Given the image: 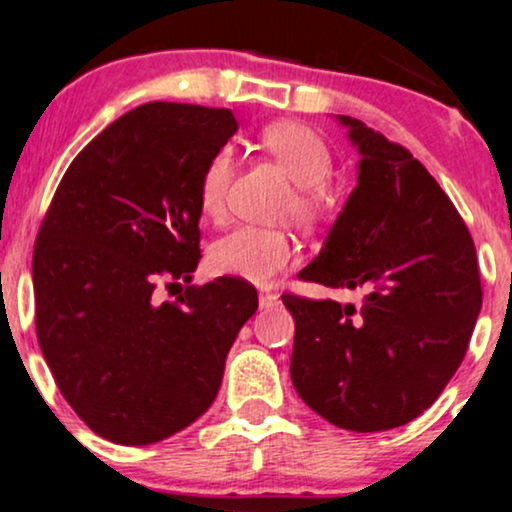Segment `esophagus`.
Returning a JSON list of instances; mask_svg holds the SVG:
<instances>
[{"mask_svg":"<svg viewBox=\"0 0 512 512\" xmlns=\"http://www.w3.org/2000/svg\"><path fill=\"white\" fill-rule=\"evenodd\" d=\"M279 305V296L276 293H260V308L262 310H269V308H276Z\"/></svg>","mask_w":512,"mask_h":512,"instance_id":"obj_1","label":"esophagus"}]
</instances>
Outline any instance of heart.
Returning <instances> with one entry per match:
<instances>
[{
	"label": "heart",
	"mask_w": 512,
	"mask_h": 512,
	"mask_svg": "<svg viewBox=\"0 0 512 512\" xmlns=\"http://www.w3.org/2000/svg\"><path fill=\"white\" fill-rule=\"evenodd\" d=\"M260 149L272 156L289 175L296 192L291 197L293 219L317 221L325 209V182L330 180L334 161L330 146L320 134L301 122H274L260 134ZM233 182V158L219 151L207 161L199 178V207L209 219L226 211L228 190ZM296 257L289 233L262 226H236L211 245L209 264L216 274L236 276L250 284H269Z\"/></svg>",
	"instance_id": "heart-1"
}]
</instances>
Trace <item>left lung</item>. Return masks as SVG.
<instances>
[{
    "mask_svg": "<svg viewBox=\"0 0 512 512\" xmlns=\"http://www.w3.org/2000/svg\"><path fill=\"white\" fill-rule=\"evenodd\" d=\"M356 146V187L301 279L361 289L363 303L284 293L296 320L291 380L330 424L356 433L409 424L467 354L481 310L472 236L404 146L337 115Z\"/></svg>",
    "mask_w": 512,
    "mask_h": 512,
    "instance_id": "8db88e82",
    "label": "left lung"
}]
</instances>
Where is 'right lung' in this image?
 I'll use <instances>...</instances> for the list:
<instances>
[{
    "instance_id": "obj_1",
    "label": "right lung",
    "mask_w": 512,
    "mask_h": 512,
    "mask_svg": "<svg viewBox=\"0 0 512 512\" xmlns=\"http://www.w3.org/2000/svg\"><path fill=\"white\" fill-rule=\"evenodd\" d=\"M238 132L231 110L146 103L74 158L33 250L35 330L60 392L120 445L197 421L257 291L219 276L158 303V279L199 264V178Z\"/></svg>"
}]
</instances>
